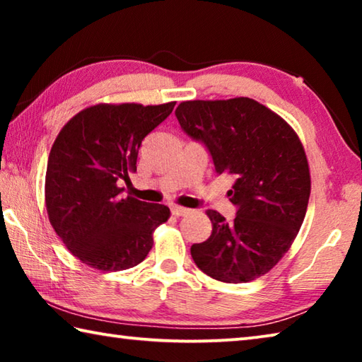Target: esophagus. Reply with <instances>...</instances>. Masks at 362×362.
Returning <instances> with one entry per match:
<instances>
[{"label": "esophagus", "instance_id": "obj_1", "mask_svg": "<svg viewBox=\"0 0 362 362\" xmlns=\"http://www.w3.org/2000/svg\"><path fill=\"white\" fill-rule=\"evenodd\" d=\"M170 212H173L174 217H183V216H187V214H189V209H187V207H182V206H173L170 207Z\"/></svg>", "mask_w": 362, "mask_h": 362}]
</instances>
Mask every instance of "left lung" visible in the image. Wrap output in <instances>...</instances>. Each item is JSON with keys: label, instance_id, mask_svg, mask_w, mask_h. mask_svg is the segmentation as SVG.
<instances>
[{"label": "left lung", "instance_id": "obj_1", "mask_svg": "<svg viewBox=\"0 0 362 362\" xmlns=\"http://www.w3.org/2000/svg\"><path fill=\"white\" fill-rule=\"evenodd\" d=\"M182 129L211 151L217 174L235 177L231 223L209 209V240L192 246L201 272L222 283L267 274L297 238L308 207L311 177L297 132L249 97L187 100L175 110Z\"/></svg>", "mask_w": 362, "mask_h": 362}]
</instances>
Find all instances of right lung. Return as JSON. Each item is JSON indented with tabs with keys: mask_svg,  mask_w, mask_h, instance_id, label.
Listing matches in <instances>:
<instances>
[{
	"mask_svg": "<svg viewBox=\"0 0 362 362\" xmlns=\"http://www.w3.org/2000/svg\"><path fill=\"white\" fill-rule=\"evenodd\" d=\"M174 105L97 103L59 132L46 169L47 217L66 249L90 268L139 265L153 247V233L170 217L168 206L124 198L119 185L137 170L142 140Z\"/></svg>",
	"mask_w": 362,
	"mask_h": 362,
	"instance_id": "right-lung-1",
	"label": "right lung"
}]
</instances>
